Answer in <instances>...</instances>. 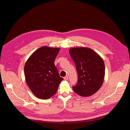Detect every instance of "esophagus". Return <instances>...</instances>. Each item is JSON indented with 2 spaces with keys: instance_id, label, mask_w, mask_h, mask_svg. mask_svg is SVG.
<instances>
[{
  "instance_id": "34e87169",
  "label": "esophagus",
  "mask_w": 130,
  "mask_h": 130,
  "mask_svg": "<svg viewBox=\"0 0 130 130\" xmlns=\"http://www.w3.org/2000/svg\"><path fill=\"white\" fill-rule=\"evenodd\" d=\"M64 80H67L68 79V76L67 75V76H65L64 77Z\"/></svg>"
}]
</instances>
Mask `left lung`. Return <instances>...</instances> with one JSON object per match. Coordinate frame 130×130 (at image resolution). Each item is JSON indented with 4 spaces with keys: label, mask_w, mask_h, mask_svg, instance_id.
Returning <instances> with one entry per match:
<instances>
[{
    "label": "left lung",
    "mask_w": 130,
    "mask_h": 130,
    "mask_svg": "<svg viewBox=\"0 0 130 130\" xmlns=\"http://www.w3.org/2000/svg\"><path fill=\"white\" fill-rule=\"evenodd\" d=\"M70 55L74 61L78 74V82L73 89L77 94L90 96L102 85L105 75V64L98 54L90 48H72Z\"/></svg>",
    "instance_id": "1"
}]
</instances>
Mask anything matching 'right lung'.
I'll use <instances>...</instances> for the list:
<instances>
[{
	"label": "right lung",
	"instance_id": "right-lung-1",
	"mask_svg": "<svg viewBox=\"0 0 130 130\" xmlns=\"http://www.w3.org/2000/svg\"><path fill=\"white\" fill-rule=\"evenodd\" d=\"M60 48L42 46L29 57L24 66L26 83L37 98L47 99L53 96L63 79L54 61Z\"/></svg>",
	"mask_w": 130,
	"mask_h": 130
}]
</instances>
